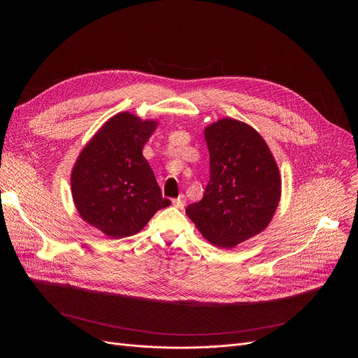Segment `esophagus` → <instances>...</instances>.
<instances>
[{"instance_id":"1","label":"esophagus","mask_w":358,"mask_h":358,"mask_svg":"<svg viewBox=\"0 0 358 358\" xmlns=\"http://www.w3.org/2000/svg\"><path fill=\"white\" fill-rule=\"evenodd\" d=\"M173 206H174L176 208L182 210L184 206H185V196H184V195H180L178 198H174V199H173Z\"/></svg>"}]
</instances>
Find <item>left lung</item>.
<instances>
[{
  "label": "left lung",
  "instance_id": "left-lung-1",
  "mask_svg": "<svg viewBox=\"0 0 358 358\" xmlns=\"http://www.w3.org/2000/svg\"><path fill=\"white\" fill-rule=\"evenodd\" d=\"M210 181L201 201L185 213L201 235L234 248L262 232L280 199V174L262 136L246 123L221 119L203 130Z\"/></svg>",
  "mask_w": 358,
  "mask_h": 358
}]
</instances>
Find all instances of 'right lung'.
I'll return each instance as SVG.
<instances>
[{
	"label": "right lung",
	"instance_id": "add662e5",
	"mask_svg": "<svg viewBox=\"0 0 358 358\" xmlns=\"http://www.w3.org/2000/svg\"><path fill=\"white\" fill-rule=\"evenodd\" d=\"M156 127L155 120L119 113L90 138L73 166L71 188L80 218L110 238L137 234L171 203L143 156Z\"/></svg>",
	"mask_w": 358,
	"mask_h": 358
}]
</instances>
